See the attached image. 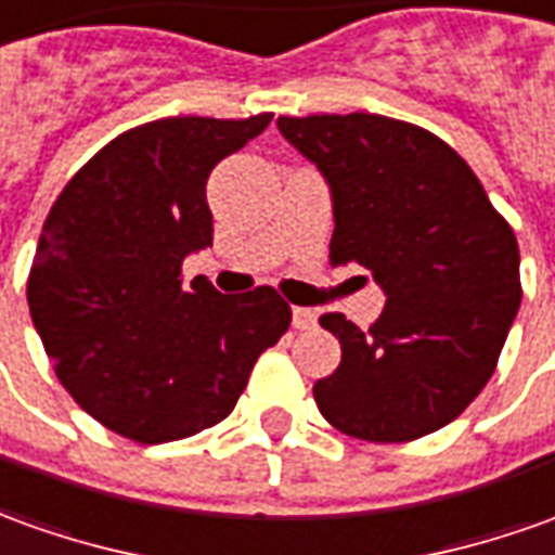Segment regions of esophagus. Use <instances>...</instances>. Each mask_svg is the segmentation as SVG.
<instances>
[{"instance_id": "1", "label": "esophagus", "mask_w": 555, "mask_h": 555, "mask_svg": "<svg viewBox=\"0 0 555 555\" xmlns=\"http://www.w3.org/2000/svg\"><path fill=\"white\" fill-rule=\"evenodd\" d=\"M293 326L296 328H314L317 326V314L311 308H293Z\"/></svg>"}]
</instances>
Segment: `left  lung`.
I'll return each mask as SVG.
<instances>
[{
  "mask_svg": "<svg viewBox=\"0 0 555 555\" xmlns=\"http://www.w3.org/2000/svg\"><path fill=\"white\" fill-rule=\"evenodd\" d=\"M278 126L332 186L328 262H357L387 293L369 328L320 317L341 344V365L314 384L320 414L374 444L438 431L487 387L517 317L514 229L472 166L423 126L365 111Z\"/></svg>",
  "mask_w": 555,
  "mask_h": 555,
  "instance_id": "obj_1",
  "label": "left lung"
}]
</instances>
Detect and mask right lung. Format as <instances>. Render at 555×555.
<instances>
[{"instance_id":"obj_1","label":"right lung","mask_w":555,"mask_h":555,"mask_svg":"<svg viewBox=\"0 0 555 555\" xmlns=\"http://www.w3.org/2000/svg\"><path fill=\"white\" fill-rule=\"evenodd\" d=\"M271 124L163 117L111 139L72 175L26 281L53 372L87 414L135 444L227 420L293 311L278 289L183 286V256L214 241L211 168Z\"/></svg>"}]
</instances>
